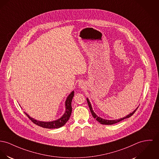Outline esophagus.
<instances>
[{
    "mask_svg": "<svg viewBox=\"0 0 159 159\" xmlns=\"http://www.w3.org/2000/svg\"><path fill=\"white\" fill-rule=\"evenodd\" d=\"M84 82H80L79 83V86H80V87H81V88H83L84 87Z\"/></svg>",
    "mask_w": 159,
    "mask_h": 159,
    "instance_id": "34e87169",
    "label": "esophagus"
}]
</instances>
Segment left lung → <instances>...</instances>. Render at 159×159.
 Segmentation results:
<instances>
[{
    "mask_svg": "<svg viewBox=\"0 0 159 159\" xmlns=\"http://www.w3.org/2000/svg\"><path fill=\"white\" fill-rule=\"evenodd\" d=\"M86 100H87V102H88V104L89 110H90V111H91V114H92L93 117L94 119H96L98 122L100 123H101V124H103V125H113V124H114V123L119 122L122 121V120L125 119L129 118V117H130L131 116H132L134 114V113L135 112V111L138 108V107H137L133 112H131V114H128V116H126L125 117H123L122 119H117V120H106V119H102V118H101V117H98V116H97V115L94 113V112L93 111V108H92V107H91V103H90V102H89V100H88V98H86Z\"/></svg>",
    "mask_w": 159,
    "mask_h": 159,
    "instance_id": "8db88e82",
    "label": "left lung"
}]
</instances>
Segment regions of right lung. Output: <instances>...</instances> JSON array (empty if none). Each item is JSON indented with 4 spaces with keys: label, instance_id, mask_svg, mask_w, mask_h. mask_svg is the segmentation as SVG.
I'll use <instances>...</instances> for the list:
<instances>
[{
    "label": "right lung",
    "instance_id": "obj_1",
    "mask_svg": "<svg viewBox=\"0 0 159 159\" xmlns=\"http://www.w3.org/2000/svg\"><path fill=\"white\" fill-rule=\"evenodd\" d=\"M74 91H72L70 94L68 96L65 101V108L66 110L64 113V114L61 116V117L56 120L52 121V122H41V121H38L37 120H35L34 119L31 117L29 116L28 114L25 112V114L26 115V116L33 122L34 124H36L38 126H40L42 128H48V129H53V128H59L63 126L67 121L69 120L71 112H72V107H71V102L72 99L74 97Z\"/></svg>",
    "mask_w": 159,
    "mask_h": 159
}]
</instances>
